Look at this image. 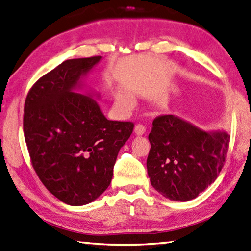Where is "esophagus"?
<instances>
[{
	"label": "esophagus",
	"instance_id": "obj_1",
	"mask_svg": "<svg viewBox=\"0 0 251 251\" xmlns=\"http://www.w3.org/2000/svg\"><path fill=\"white\" fill-rule=\"evenodd\" d=\"M134 131H135V135H137V136H142V135H144L145 132H146V127H145L144 125L138 124V125L135 126Z\"/></svg>",
	"mask_w": 251,
	"mask_h": 251
}]
</instances>
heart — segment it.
I'll use <instances>...</instances> for the list:
<instances>
[{"mask_svg":"<svg viewBox=\"0 0 251 251\" xmlns=\"http://www.w3.org/2000/svg\"><path fill=\"white\" fill-rule=\"evenodd\" d=\"M116 99L123 105H129L130 104V100L125 95H123V93H119V95H117Z\"/></svg>","mask_w":251,"mask_h":251,"instance_id":"obj_1","label":"heart"}]
</instances>
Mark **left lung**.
I'll list each match as a JSON object with an SVG mask.
<instances>
[{
  "instance_id": "left-lung-1",
  "label": "left lung",
  "mask_w": 251,
  "mask_h": 251,
  "mask_svg": "<svg viewBox=\"0 0 251 251\" xmlns=\"http://www.w3.org/2000/svg\"><path fill=\"white\" fill-rule=\"evenodd\" d=\"M152 125L147 159L151 185L170 200L196 198L222 170L229 135L203 130L176 115L156 117Z\"/></svg>"
}]
</instances>
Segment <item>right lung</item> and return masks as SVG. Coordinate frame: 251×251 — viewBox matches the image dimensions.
Returning a JSON list of instances; mask_svg holds the SVG:
<instances>
[{"instance_id":"add662e5","label":"right lung","mask_w":251,"mask_h":251,"mask_svg":"<svg viewBox=\"0 0 251 251\" xmlns=\"http://www.w3.org/2000/svg\"><path fill=\"white\" fill-rule=\"evenodd\" d=\"M102 56L63 62L39 79L25 102L24 134L31 163L52 195L70 205L95 201L111 184L119 151L134 129L109 121L100 95L81 92Z\"/></svg>"}]
</instances>
